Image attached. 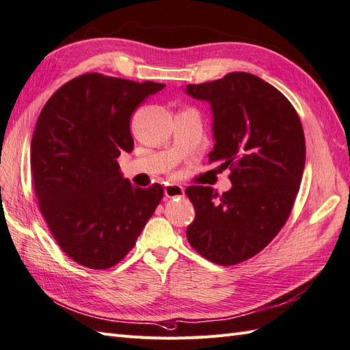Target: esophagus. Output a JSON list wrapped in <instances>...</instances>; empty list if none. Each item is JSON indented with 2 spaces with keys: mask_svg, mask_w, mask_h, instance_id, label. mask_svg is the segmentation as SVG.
<instances>
[{
  "mask_svg": "<svg viewBox=\"0 0 350 350\" xmlns=\"http://www.w3.org/2000/svg\"><path fill=\"white\" fill-rule=\"evenodd\" d=\"M164 193L167 198H174V197H183L185 189L180 185H167L164 188Z\"/></svg>",
  "mask_w": 350,
  "mask_h": 350,
  "instance_id": "34e87169",
  "label": "esophagus"
}]
</instances>
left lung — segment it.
Instances as JSON below:
<instances>
[{"label":"left lung","mask_w":350,"mask_h":350,"mask_svg":"<svg viewBox=\"0 0 350 350\" xmlns=\"http://www.w3.org/2000/svg\"><path fill=\"white\" fill-rule=\"evenodd\" d=\"M186 92L213 110L210 162L231 170L232 188L185 189L195 208L189 245L208 261L235 265L259 254L286 224L306 164V138L294 105L249 72L188 85Z\"/></svg>","instance_id":"left-lung-1"}]
</instances>
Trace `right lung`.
<instances>
[{
  "label": "right lung",
  "mask_w": 350,
  "mask_h": 350,
  "mask_svg": "<svg viewBox=\"0 0 350 350\" xmlns=\"http://www.w3.org/2000/svg\"><path fill=\"white\" fill-rule=\"evenodd\" d=\"M162 88L86 72L62 85L38 116L31 140L38 208L64 254L91 270L128 255L164 195L158 183L134 188L118 162L134 148L133 111Z\"/></svg>",
  "instance_id": "add662e5"
}]
</instances>
